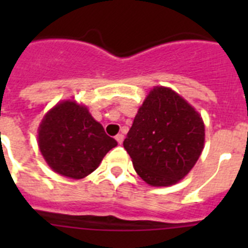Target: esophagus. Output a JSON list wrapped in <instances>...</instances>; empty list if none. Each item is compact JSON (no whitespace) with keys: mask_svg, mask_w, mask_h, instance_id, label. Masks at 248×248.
<instances>
[{"mask_svg":"<svg viewBox=\"0 0 248 248\" xmlns=\"http://www.w3.org/2000/svg\"><path fill=\"white\" fill-rule=\"evenodd\" d=\"M115 139H117L118 144H122L123 140H124V135H123V134H118L117 137H115Z\"/></svg>","mask_w":248,"mask_h":248,"instance_id":"34e87169","label":"esophagus"}]
</instances>
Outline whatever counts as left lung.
<instances>
[{
  "mask_svg": "<svg viewBox=\"0 0 248 248\" xmlns=\"http://www.w3.org/2000/svg\"><path fill=\"white\" fill-rule=\"evenodd\" d=\"M205 143L200 114L177 93L155 87L124 140L135 171L151 186H170L189 174Z\"/></svg>",
  "mask_w": 248,
  "mask_h": 248,
  "instance_id": "obj_1",
  "label": "left lung"
}]
</instances>
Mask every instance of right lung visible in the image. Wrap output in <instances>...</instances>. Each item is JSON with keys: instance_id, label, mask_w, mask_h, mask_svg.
<instances>
[{"instance_id": "add662e5", "label": "right lung", "mask_w": 248, "mask_h": 248, "mask_svg": "<svg viewBox=\"0 0 248 248\" xmlns=\"http://www.w3.org/2000/svg\"><path fill=\"white\" fill-rule=\"evenodd\" d=\"M117 145L88 109L73 100L50 109L38 129V146L47 164L57 174L71 179L93 172Z\"/></svg>"}]
</instances>
